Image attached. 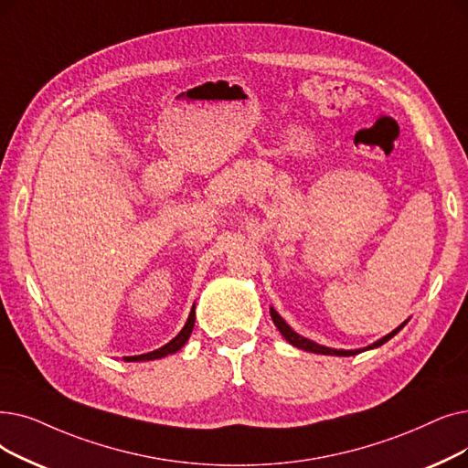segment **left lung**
I'll list each match as a JSON object with an SVG mask.
<instances>
[{"label":"left lung","mask_w":468,"mask_h":468,"mask_svg":"<svg viewBox=\"0 0 468 468\" xmlns=\"http://www.w3.org/2000/svg\"><path fill=\"white\" fill-rule=\"evenodd\" d=\"M270 314H271V319H273V323H275V327L279 329V333L282 335V338L287 340L289 344H292V346H296V348H300V350H306V352H312V354H321V356H340V357H348V356H357V354H361V352H365V350H373V348H378V346H382L384 342H388L392 336H396L405 324H408V321H403L399 327H396L392 333H388L386 336H382V338H378L377 342H373V344H369V346H365V348H357V350H336V348H327V346H323V344H317V342H314V340H310V338H306V336H302V335H298L291 324L284 321L273 308H270Z\"/></svg>","instance_id":"1"}]
</instances>
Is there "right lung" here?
<instances>
[{
	"label": "right lung",
	"instance_id": "1",
	"mask_svg": "<svg viewBox=\"0 0 468 468\" xmlns=\"http://www.w3.org/2000/svg\"><path fill=\"white\" fill-rule=\"evenodd\" d=\"M193 327H195V303H193L191 314L184 324V329L177 333V336H174L168 344H165V346L158 350H153L149 354H141V356H128V357H124V361H151V359H160V357H166L170 354H176L177 350L186 346V342L189 340V336L193 333Z\"/></svg>",
	"mask_w": 468,
	"mask_h": 468
}]
</instances>
